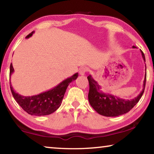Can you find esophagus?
<instances>
[{
    "instance_id": "obj_1",
    "label": "esophagus",
    "mask_w": 154,
    "mask_h": 154,
    "mask_svg": "<svg viewBox=\"0 0 154 154\" xmlns=\"http://www.w3.org/2000/svg\"><path fill=\"white\" fill-rule=\"evenodd\" d=\"M88 71V69L87 67H82L79 69V74L82 75H84L86 72Z\"/></svg>"
}]
</instances>
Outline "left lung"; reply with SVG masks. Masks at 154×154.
<instances>
[{"label": "left lung", "instance_id": "1", "mask_svg": "<svg viewBox=\"0 0 154 154\" xmlns=\"http://www.w3.org/2000/svg\"><path fill=\"white\" fill-rule=\"evenodd\" d=\"M135 48L136 47L132 46ZM143 58L145 62V58L143 52L140 50ZM146 75L143 82V89L139 95L131 100H124L109 94H105L100 90V85L93 79L91 75L88 77L89 82L90 90L88 93V100L92 108L98 113L106 117H116L128 113L137 105L144 92Z\"/></svg>", "mask_w": 154, "mask_h": 154}]
</instances>
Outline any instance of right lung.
Returning <instances> with one entry per match:
<instances>
[{"label": "right lung", "mask_w": 154, "mask_h": 154, "mask_svg": "<svg viewBox=\"0 0 154 154\" xmlns=\"http://www.w3.org/2000/svg\"><path fill=\"white\" fill-rule=\"evenodd\" d=\"M34 33V31L26 36V38L30 37ZM14 72L12 64L10 65L9 76ZM78 77V72L74 74L71 77L64 80L53 89L41 93L39 94L32 96H24L16 93L13 89L10 82V88L12 95L16 102L19 104L21 107L32 116H42L49 115L58 109L61 105L62 99L67 87L69 83L75 80Z\"/></svg>", "instance_id": "obj_1"}]
</instances>
